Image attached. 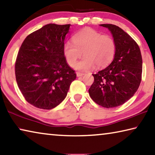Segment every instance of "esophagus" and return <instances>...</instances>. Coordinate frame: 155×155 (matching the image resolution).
<instances>
[{
    "label": "esophagus",
    "instance_id": "esophagus-1",
    "mask_svg": "<svg viewBox=\"0 0 155 155\" xmlns=\"http://www.w3.org/2000/svg\"><path fill=\"white\" fill-rule=\"evenodd\" d=\"M84 74V73H81V72H77V76L78 77H82V76H83Z\"/></svg>",
    "mask_w": 155,
    "mask_h": 155
}]
</instances>
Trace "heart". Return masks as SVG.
<instances>
[{
  "mask_svg": "<svg viewBox=\"0 0 155 155\" xmlns=\"http://www.w3.org/2000/svg\"><path fill=\"white\" fill-rule=\"evenodd\" d=\"M74 42L68 41L64 45V54L66 61L73 67L84 52L85 56L75 65L79 70H88L94 65L102 68L108 65L114 59L116 44L111 36L85 28L76 33Z\"/></svg>",
  "mask_w": 155,
  "mask_h": 155,
  "instance_id": "b5f03b06",
  "label": "heart"
}]
</instances>
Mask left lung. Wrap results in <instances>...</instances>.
Instances as JSON below:
<instances>
[{
    "instance_id": "left-lung-1",
    "label": "left lung",
    "mask_w": 155,
    "mask_h": 155,
    "mask_svg": "<svg viewBox=\"0 0 155 155\" xmlns=\"http://www.w3.org/2000/svg\"><path fill=\"white\" fill-rule=\"evenodd\" d=\"M107 28L116 44L112 62L93 74L94 81L89 94L91 98L105 108H114L126 103L137 91L141 80L142 58L137 44L116 25H100Z\"/></svg>"
}]
</instances>
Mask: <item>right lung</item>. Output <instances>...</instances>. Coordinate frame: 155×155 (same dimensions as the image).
I'll return each instance as SVG.
<instances>
[{
	"label": "right lung",
	"mask_w": 155,
	"mask_h": 155,
	"mask_svg": "<svg viewBox=\"0 0 155 155\" xmlns=\"http://www.w3.org/2000/svg\"><path fill=\"white\" fill-rule=\"evenodd\" d=\"M70 26L46 25L28 35L20 46L15 78L26 101L38 108L51 109L59 105L77 77L64 54Z\"/></svg>",
	"instance_id": "add662e5"
}]
</instances>
